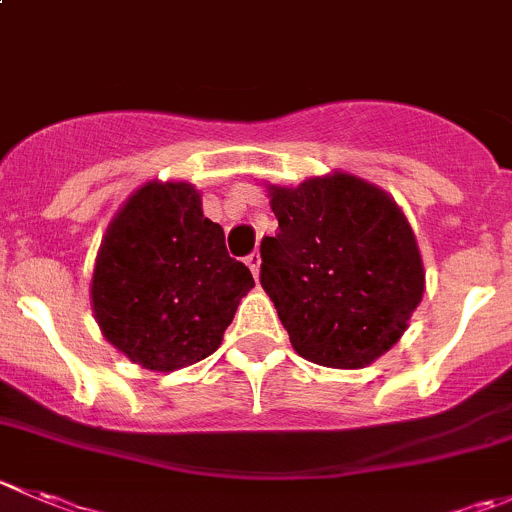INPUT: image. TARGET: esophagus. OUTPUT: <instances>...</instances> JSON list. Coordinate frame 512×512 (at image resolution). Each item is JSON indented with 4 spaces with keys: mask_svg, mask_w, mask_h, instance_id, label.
<instances>
[{
    "mask_svg": "<svg viewBox=\"0 0 512 512\" xmlns=\"http://www.w3.org/2000/svg\"><path fill=\"white\" fill-rule=\"evenodd\" d=\"M245 262H247V267H250L252 270V275L255 277H260V252H252V255H247L245 257Z\"/></svg>",
    "mask_w": 512,
    "mask_h": 512,
    "instance_id": "1",
    "label": "esophagus"
}]
</instances>
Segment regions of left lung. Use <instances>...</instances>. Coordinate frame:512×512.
<instances>
[{"label": "left lung", "instance_id": "1", "mask_svg": "<svg viewBox=\"0 0 512 512\" xmlns=\"http://www.w3.org/2000/svg\"><path fill=\"white\" fill-rule=\"evenodd\" d=\"M275 237L260 282L305 360L370 365L408 330L425 292L413 227L388 192L347 172L270 185Z\"/></svg>", "mask_w": 512, "mask_h": 512}]
</instances>
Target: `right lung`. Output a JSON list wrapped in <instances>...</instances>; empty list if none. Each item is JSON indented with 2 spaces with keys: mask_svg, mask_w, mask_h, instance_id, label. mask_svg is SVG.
Here are the masks:
<instances>
[{
  "mask_svg": "<svg viewBox=\"0 0 512 512\" xmlns=\"http://www.w3.org/2000/svg\"><path fill=\"white\" fill-rule=\"evenodd\" d=\"M252 272L227 255L190 182H147L107 227L92 310L109 345L147 370L195 365L220 347Z\"/></svg>",
  "mask_w": 512,
  "mask_h": 512,
  "instance_id": "obj_1",
  "label": "right lung"
}]
</instances>
